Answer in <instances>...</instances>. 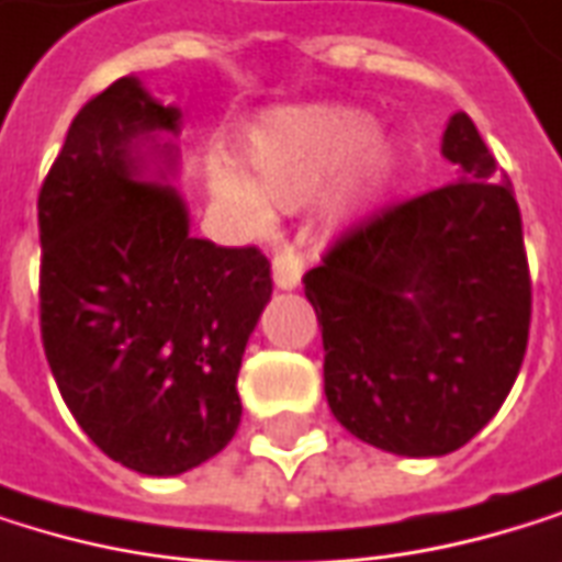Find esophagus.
Listing matches in <instances>:
<instances>
[{
    "label": "esophagus",
    "mask_w": 562,
    "mask_h": 562,
    "mask_svg": "<svg viewBox=\"0 0 562 562\" xmlns=\"http://www.w3.org/2000/svg\"><path fill=\"white\" fill-rule=\"evenodd\" d=\"M272 279H276L279 290L300 286V279H303V256L293 246L276 249V256H272Z\"/></svg>",
    "instance_id": "esophagus-1"
}]
</instances>
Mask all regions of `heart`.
<instances>
[{
    "label": "heart",
    "mask_w": 562,
    "mask_h": 562,
    "mask_svg": "<svg viewBox=\"0 0 562 562\" xmlns=\"http://www.w3.org/2000/svg\"><path fill=\"white\" fill-rule=\"evenodd\" d=\"M252 179L229 159L210 162L213 192L249 220L269 206L296 210L323 189L336 216L370 206L396 179L400 149L380 136L376 115L359 105L272 109L246 130Z\"/></svg>",
    "instance_id": "obj_1"
}]
</instances>
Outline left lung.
Masks as SVG:
<instances>
[{
  "instance_id": "1",
  "label": "left lung",
  "mask_w": 562,
  "mask_h": 562,
  "mask_svg": "<svg viewBox=\"0 0 562 562\" xmlns=\"http://www.w3.org/2000/svg\"><path fill=\"white\" fill-rule=\"evenodd\" d=\"M460 179L349 223L303 276L333 416L400 457L460 450L524 367L533 283L509 176L457 112Z\"/></svg>"
}]
</instances>
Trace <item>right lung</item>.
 Wrapping results in <instances>:
<instances>
[{
    "mask_svg": "<svg viewBox=\"0 0 562 562\" xmlns=\"http://www.w3.org/2000/svg\"><path fill=\"white\" fill-rule=\"evenodd\" d=\"M179 109L115 79L72 119L38 189V329L82 432L115 463L176 476L239 429L236 376L272 296L269 259L189 236L182 199L133 179L130 143Z\"/></svg>",
    "mask_w": 562,
    "mask_h": 562,
    "instance_id": "obj_1",
    "label": "right lung"
}]
</instances>
